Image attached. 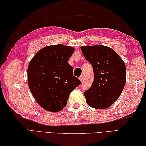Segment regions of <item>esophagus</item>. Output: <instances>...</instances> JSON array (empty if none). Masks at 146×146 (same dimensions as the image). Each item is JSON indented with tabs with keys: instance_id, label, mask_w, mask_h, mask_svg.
<instances>
[{
	"instance_id": "34e87169",
	"label": "esophagus",
	"mask_w": 146,
	"mask_h": 146,
	"mask_svg": "<svg viewBox=\"0 0 146 146\" xmlns=\"http://www.w3.org/2000/svg\"><path fill=\"white\" fill-rule=\"evenodd\" d=\"M79 80H80L81 82H82L83 80V76H80V77H79Z\"/></svg>"
}]
</instances>
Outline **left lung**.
<instances>
[{"label": "left lung", "mask_w": 146, "mask_h": 146, "mask_svg": "<svg viewBox=\"0 0 146 146\" xmlns=\"http://www.w3.org/2000/svg\"><path fill=\"white\" fill-rule=\"evenodd\" d=\"M80 48L94 74L92 86L84 92L86 103L97 109L108 108L119 98L125 85L124 61L107 46H86Z\"/></svg>", "instance_id": "obj_1"}]
</instances>
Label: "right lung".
Listing matches in <instances>:
<instances>
[{
  "mask_svg": "<svg viewBox=\"0 0 146 146\" xmlns=\"http://www.w3.org/2000/svg\"><path fill=\"white\" fill-rule=\"evenodd\" d=\"M74 50L61 44L48 46L39 50L30 61L29 89L38 104L47 111L62 110L70 92L81 84L68 63Z\"/></svg>",
  "mask_w": 146,
  "mask_h": 146,
  "instance_id": "add662e5",
  "label": "right lung"
}]
</instances>
